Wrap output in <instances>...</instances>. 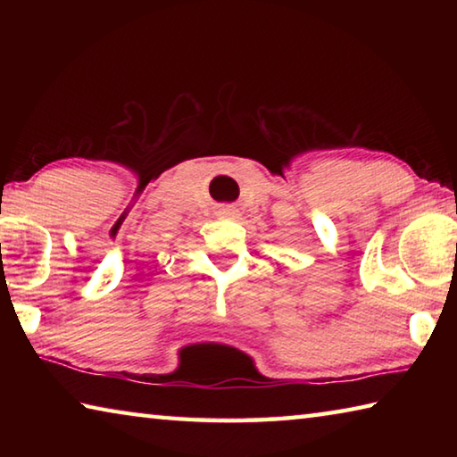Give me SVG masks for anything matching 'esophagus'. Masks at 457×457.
I'll return each mask as SVG.
<instances>
[{"mask_svg": "<svg viewBox=\"0 0 457 457\" xmlns=\"http://www.w3.org/2000/svg\"><path fill=\"white\" fill-rule=\"evenodd\" d=\"M218 215H220V218H223V220H237L239 218V210H237V207H234V205H226V207H220Z\"/></svg>", "mask_w": 457, "mask_h": 457, "instance_id": "34e87169", "label": "esophagus"}]
</instances>
